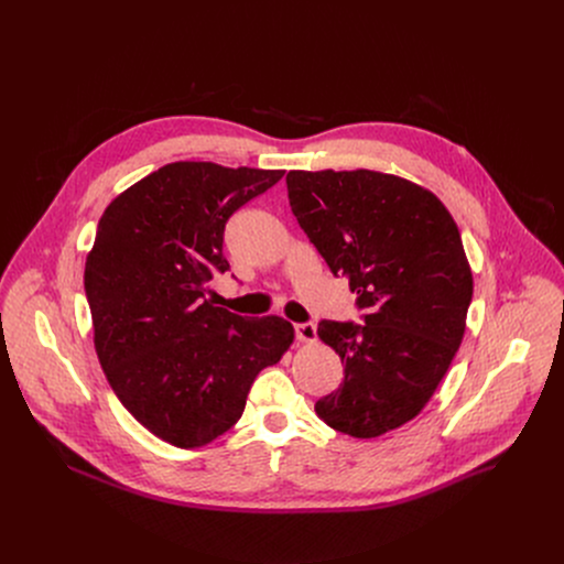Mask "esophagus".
I'll return each instance as SVG.
<instances>
[{"label": "esophagus", "mask_w": 564, "mask_h": 564, "mask_svg": "<svg viewBox=\"0 0 564 564\" xmlns=\"http://www.w3.org/2000/svg\"><path fill=\"white\" fill-rule=\"evenodd\" d=\"M294 333H296V339L301 344H314L316 341V326L314 324H296Z\"/></svg>", "instance_id": "esophagus-1"}]
</instances>
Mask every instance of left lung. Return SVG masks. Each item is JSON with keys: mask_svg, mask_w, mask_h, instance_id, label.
Returning a JSON list of instances; mask_svg holds the SVG:
<instances>
[{"mask_svg": "<svg viewBox=\"0 0 564 564\" xmlns=\"http://www.w3.org/2000/svg\"><path fill=\"white\" fill-rule=\"evenodd\" d=\"M285 183L299 225L366 312V326L318 324L344 383L314 411L339 433L379 437L424 411L464 339L473 272L459 229L431 189L394 174L294 170Z\"/></svg>", "mask_w": 564, "mask_h": 564, "instance_id": "left-lung-1", "label": "left lung"}]
</instances>
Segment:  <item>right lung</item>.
<instances>
[{
	"label": "right lung",
	"mask_w": 564,
	"mask_h": 564,
	"mask_svg": "<svg viewBox=\"0 0 564 564\" xmlns=\"http://www.w3.org/2000/svg\"><path fill=\"white\" fill-rule=\"evenodd\" d=\"M283 170L178 160L105 209L87 254L94 346L122 406L155 437L200 448L246 411L257 375L294 341L283 316H238L207 294L229 270V216L283 178Z\"/></svg>",
	"instance_id": "1"
}]
</instances>
